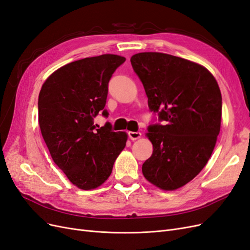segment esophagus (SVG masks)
<instances>
[{"label":"esophagus","mask_w":250,"mask_h":250,"mask_svg":"<svg viewBox=\"0 0 250 250\" xmlns=\"http://www.w3.org/2000/svg\"><path fill=\"white\" fill-rule=\"evenodd\" d=\"M128 136H129V139H130L131 141H135V140H139V139H140V137L142 136V133H141V132L129 131V132H128Z\"/></svg>","instance_id":"esophagus-1"}]
</instances>
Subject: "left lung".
<instances>
[{"instance_id": "left-lung-1", "label": "left lung", "mask_w": 250, "mask_h": 250, "mask_svg": "<svg viewBox=\"0 0 250 250\" xmlns=\"http://www.w3.org/2000/svg\"><path fill=\"white\" fill-rule=\"evenodd\" d=\"M130 62L150 110L162 122L148 127L153 153L143 174L163 190H175L199 175L211 157L221 122L218 83L202 65L167 54L140 53Z\"/></svg>"}]
</instances>
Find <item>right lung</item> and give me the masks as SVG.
I'll return each instance as SVG.
<instances>
[{
  "label": "right lung",
  "instance_id": "right-lung-1",
  "mask_svg": "<svg viewBox=\"0 0 250 250\" xmlns=\"http://www.w3.org/2000/svg\"><path fill=\"white\" fill-rule=\"evenodd\" d=\"M126 59L117 55L84 58L59 68L43 83L38 120L51 158L70 182L83 190L104 183L127 134L105 123L96 129L94 118H107L108 82Z\"/></svg>",
  "mask_w": 250,
  "mask_h": 250
}]
</instances>
